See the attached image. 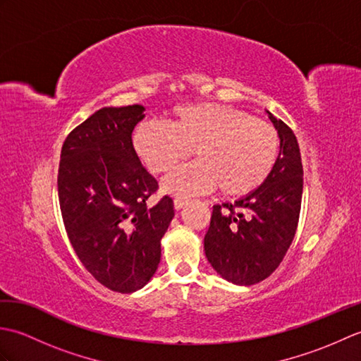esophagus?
I'll list each match as a JSON object with an SVG mask.
<instances>
[{
  "label": "esophagus",
  "mask_w": 361,
  "mask_h": 361,
  "mask_svg": "<svg viewBox=\"0 0 361 361\" xmlns=\"http://www.w3.org/2000/svg\"><path fill=\"white\" fill-rule=\"evenodd\" d=\"M186 204H188V200H185V198H175V200H173L175 209H181L183 206H186Z\"/></svg>",
  "instance_id": "obj_1"
}]
</instances>
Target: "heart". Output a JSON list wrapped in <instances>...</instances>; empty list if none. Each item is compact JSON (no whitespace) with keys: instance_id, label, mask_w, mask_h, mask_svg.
Wrapping results in <instances>:
<instances>
[{"instance_id":"1","label":"heart","mask_w":361,"mask_h":361,"mask_svg":"<svg viewBox=\"0 0 361 361\" xmlns=\"http://www.w3.org/2000/svg\"><path fill=\"white\" fill-rule=\"evenodd\" d=\"M133 147L152 172L164 173L190 153L195 163L169 173L163 189L194 195L219 188L226 197L256 190L271 173L279 136L265 121L216 102L175 106L171 122L145 121L136 127Z\"/></svg>"}]
</instances>
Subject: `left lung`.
<instances>
[{
	"mask_svg": "<svg viewBox=\"0 0 361 361\" xmlns=\"http://www.w3.org/2000/svg\"><path fill=\"white\" fill-rule=\"evenodd\" d=\"M268 118L279 135V155L268 178L234 203L214 204L204 252L221 278L237 286L267 279L282 262L298 228L302 200L301 152L291 128Z\"/></svg>",
	"mask_w": 361,
	"mask_h": 361,
	"instance_id": "1",
	"label": "left lung"
}]
</instances>
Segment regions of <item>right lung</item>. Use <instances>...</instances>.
Here are the masks:
<instances>
[{
  "instance_id": "1",
  "label": "right lung",
  "mask_w": 361,
  "mask_h": 361,
  "mask_svg": "<svg viewBox=\"0 0 361 361\" xmlns=\"http://www.w3.org/2000/svg\"><path fill=\"white\" fill-rule=\"evenodd\" d=\"M144 110L104 106L66 136L60 155L59 202L68 237L94 279L119 293H133L152 279L175 216L171 197L147 204L158 181L132 142Z\"/></svg>"
}]
</instances>
